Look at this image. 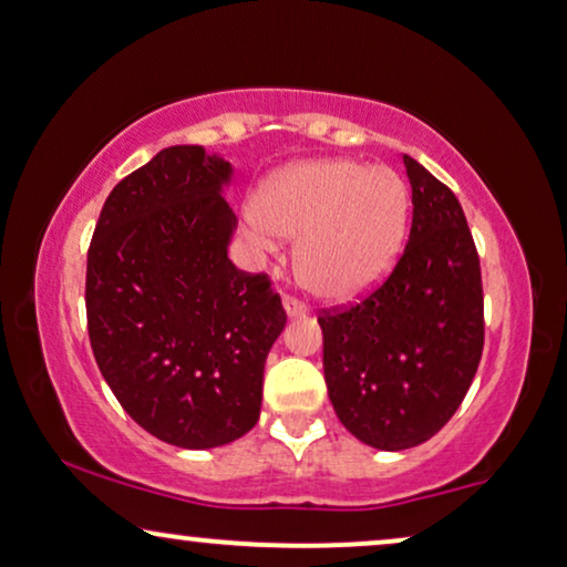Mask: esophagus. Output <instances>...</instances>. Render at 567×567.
Masks as SVG:
<instances>
[{"label":"esophagus","instance_id":"1","mask_svg":"<svg viewBox=\"0 0 567 567\" xmlns=\"http://www.w3.org/2000/svg\"><path fill=\"white\" fill-rule=\"evenodd\" d=\"M284 310H286V315H289V318H305L307 305H305V301L293 299V297H286L284 299Z\"/></svg>","mask_w":567,"mask_h":567}]
</instances>
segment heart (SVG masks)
Segmentation results:
<instances>
[{"label": "heart", "mask_w": 567, "mask_h": 567, "mask_svg": "<svg viewBox=\"0 0 567 567\" xmlns=\"http://www.w3.org/2000/svg\"><path fill=\"white\" fill-rule=\"evenodd\" d=\"M406 220L409 189L393 168L318 158L286 166L255 189L245 234L262 249L297 239L299 284L320 299L347 301L393 268Z\"/></svg>", "instance_id": "1"}]
</instances>
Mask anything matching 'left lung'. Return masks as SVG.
I'll return each instance as SVG.
<instances>
[{"label": "left lung", "mask_w": 567, "mask_h": 567, "mask_svg": "<svg viewBox=\"0 0 567 567\" xmlns=\"http://www.w3.org/2000/svg\"><path fill=\"white\" fill-rule=\"evenodd\" d=\"M403 166L414 213L393 274L318 318L336 416L380 451H406L443 430L484 349L480 255L458 197L411 156Z\"/></svg>", "instance_id": "8db88e82"}]
</instances>
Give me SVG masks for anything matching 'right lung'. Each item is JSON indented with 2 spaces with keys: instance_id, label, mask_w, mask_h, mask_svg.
I'll list each match as a JSON object with an SVG mask.
<instances>
[{
  "instance_id": "1",
  "label": "right lung",
  "mask_w": 567,
  "mask_h": 567,
  "mask_svg": "<svg viewBox=\"0 0 567 567\" xmlns=\"http://www.w3.org/2000/svg\"><path fill=\"white\" fill-rule=\"evenodd\" d=\"M229 179L203 145L164 148L112 189L87 249L95 364L140 427L189 451L255 427L286 326L270 278L229 260Z\"/></svg>"
}]
</instances>
